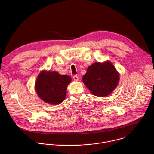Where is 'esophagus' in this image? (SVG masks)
<instances>
[{
  "label": "esophagus",
  "instance_id": "esophagus-1",
  "mask_svg": "<svg viewBox=\"0 0 154 154\" xmlns=\"http://www.w3.org/2000/svg\"><path fill=\"white\" fill-rule=\"evenodd\" d=\"M73 79L75 80V81H78L79 80V77L77 75H75L73 76Z\"/></svg>",
  "mask_w": 154,
  "mask_h": 154
}]
</instances>
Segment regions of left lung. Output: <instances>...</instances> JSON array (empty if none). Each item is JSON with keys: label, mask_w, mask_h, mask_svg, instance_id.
<instances>
[{"label": "left lung", "mask_w": 154, "mask_h": 154, "mask_svg": "<svg viewBox=\"0 0 154 154\" xmlns=\"http://www.w3.org/2000/svg\"><path fill=\"white\" fill-rule=\"evenodd\" d=\"M82 80L93 94L105 97L116 88L119 76L111 62H96L88 66Z\"/></svg>", "instance_id": "8db88e82"}]
</instances>
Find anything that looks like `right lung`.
Segmentation results:
<instances>
[{
  "instance_id": "obj_1",
  "label": "right lung",
  "mask_w": 154,
  "mask_h": 154,
  "mask_svg": "<svg viewBox=\"0 0 154 154\" xmlns=\"http://www.w3.org/2000/svg\"><path fill=\"white\" fill-rule=\"evenodd\" d=\"M71 82V78L68 75H61L56 71H42L36 79L35 90L43 101L58 105L64 100L67 86Z\"/></svg>"
}]
</instances>
